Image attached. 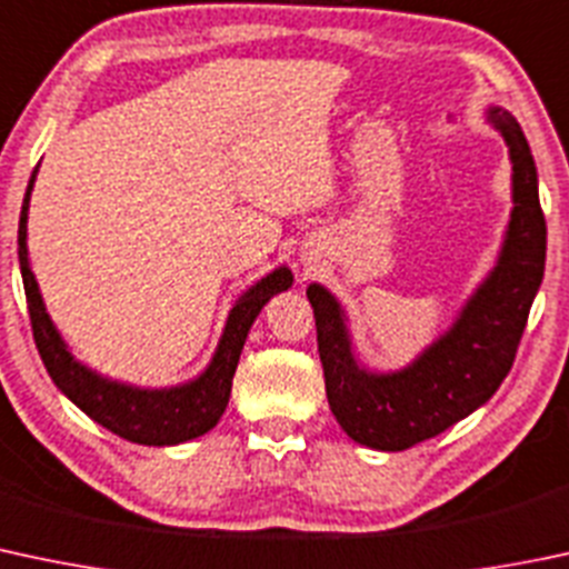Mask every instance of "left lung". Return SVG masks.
Instances as JSON below:
<instances>
[{"label": "left lung", "instance_id": "obj_1", "mask_svg": "<svg viewBox=\"0 0 569 569\" xmlns=\"http://www.w3.org/2000/svg\"><path fill=\"white\" fill-rule=\"evenodd\" d=\"M490 122L510 147L516 207L499 264L445 338L398 373H368L351 355L340 305L321 286L308 289L335 420L373 450H409L456 426L499 390L516 362L546 272V214L521 124L499 109L490 111Z\"/></svg>", "mask_w": 569, "mask_h": 569}]
</instances>
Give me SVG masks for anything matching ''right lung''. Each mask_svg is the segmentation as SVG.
Here are the masks:
<instances>
[{
	"label": "right lung",
	"mask_w": 569,
	"mask_h": 569,
	"mask_svg": "<svg viewBox=\"0 0 569 569\" xmlns=\"http://www.w3.org/2000/svg\"><path fill=\"white\" fill-rule=\"evenodd\" d=\"M38 169L29 179L27 196H23L21 220H18V261H21L23 291H27L29 321H32L34 346L40 351L48 376L83 415L92 417L98 426H103L111 433L122 439L136 441V445L166 447L182 445V441L204 436L209 428L218 426L229 406L231 379L242 355L244 338H248L250 325L256 321L259 310L274 297L278 291H286L291 286V272L286 267L274 269L272 274L261 278L250 291L239 297L231 308L229 321H226L223 338H220L218 351L204 373L196 381L171 390H136V387L117 385V381L100 379L98 373L87 370L70 357L64 349L62 338L53 330L48 319L43 300H40L38 283L29 269L27 259V212H29V193Z\"/></svg>",
	"instance_id": "right-lung-1"
}]
</instances>
